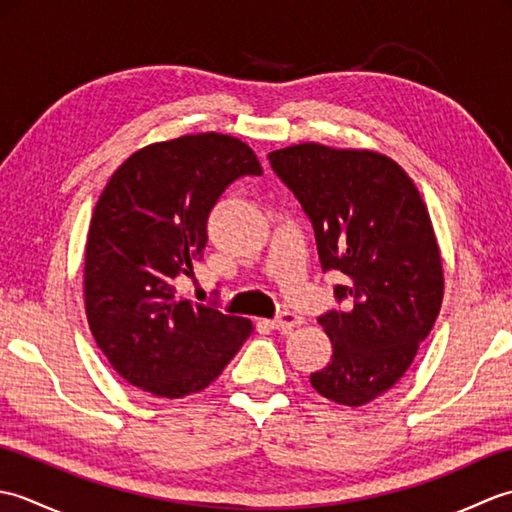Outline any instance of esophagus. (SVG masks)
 <instances>
[{
  "label": "esophagus",
  "mask_w": 512,
  "mask_h": 512,
  "mask_svg": "<svg viewBox=\"0 0 512 512\" xmlns=\"http://www.w3.org/2000/svg\"><path fill=\"white\" fill-rule=\"evenodd\" d=\"M301 323H303V319L299 317V314L290 312V310L279 312L277 317L270 321V325H273L275 330H281V332H290L292 328H297V325H301Z\"/></svg>",
  "instance_id": "34e87169"
}]
</instances>
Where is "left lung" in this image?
Here are the masks:
<instances>
[{"instance_id": "8db88e82", "label": "left lung", "mask_w": 512, "mask_h": 512, "mask_svg": "<svg viewBox=\"0 0 512 512\" xmlns=\"http://www.w3.org/2000/svg\"><path fill=\"white\" fill-rule=\"evenodd\" d=\"M268 160L312 222L323 273L345 275L334 286L339 308L317 319L332 358L310 383L332 402L361 407L398 383L438 319L444 277L427 206L407 173L376 151L303 143Z\"/></svg>"}]
</instances>
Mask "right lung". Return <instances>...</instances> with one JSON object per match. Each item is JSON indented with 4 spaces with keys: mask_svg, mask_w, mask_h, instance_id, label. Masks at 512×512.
I'll use <instances>...</instances> for the list:
<instances>
[{
    "mask_svg": "<svg viewBox=\"0 0 512 512\" xmlns=\"http://www.w3.org/2000/svg\"><path fill=\"white\" fill-rule=\"evenodd\" d=\"M244 176H262L253 149L209 132L136 151L103 189L85 246V312L129 385L160 398L198 394L253 330L213 303L176 297V279L202 259L209 213Z\"/></svg>",
    "mask_w": 512,
    "mask_h": 512,
    "instance_id": "1",
    "label": "right lung"
}]
</instances>
